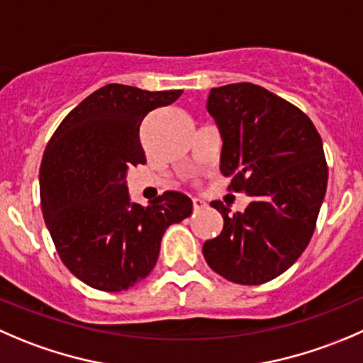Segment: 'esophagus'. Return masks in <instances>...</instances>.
Returning <instances> with one entry per match:
<instances>
[{"label":"esophagus","mask_w":363,"mask_h":363,"mask_svg":"<svg viewBox=\"0 0 363 363\" xmlns=\"http://www.w3.org/2000/svg\"><path fill=\"white\" fill-rule=\"evenodd\" d=\"M206 206L207 203L202 199H193V211H202L206 209Z\"/></svg>","instance_id":"esophagus-1"}]
</instances>
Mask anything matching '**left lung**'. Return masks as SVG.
I'll return each instance as SVG.
<instances>
[{"instance_id":"8db88e82","label":"left lung","mask_w":363,"mask_h":363,"mask_svg":"<svg viewBox=\"0 0 363 363\" xmlns=\"http://www.w3.org/2000/svg\"><path fill=\"white\" fill-rule=\"evenodd\" d=\"M207 111L223 140L228 189L252 202L235 214L211 202L223 230L203 242V257L230 282L266 284L296 262L314 234L328 182L321 136L300 108L253 83L211 88Z\"/></svg>"}]
</instances>
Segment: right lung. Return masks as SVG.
Segmentation results:
<instances>
[{
	"label": "right lung",
	"mask_w": 363,
	"mask_h": 363,
	"mask_svg": "<svg viewBox=\"0 0 363 363\" xmlns=\"http://www.w3.org/2000/svg\"><path fill=\"white\" fill-rule=\"evenodd\" d=\"M182 90L149 92L111 83L62 121L40 164V206L60 259L94 289L118 293L145 279L161 238L193 211L189 196L164 191L147 207L133 203L128 168L145 163L142 121Z\"/></svg>",
	"instance_id": "right-lung-1"
}]
</instances>
